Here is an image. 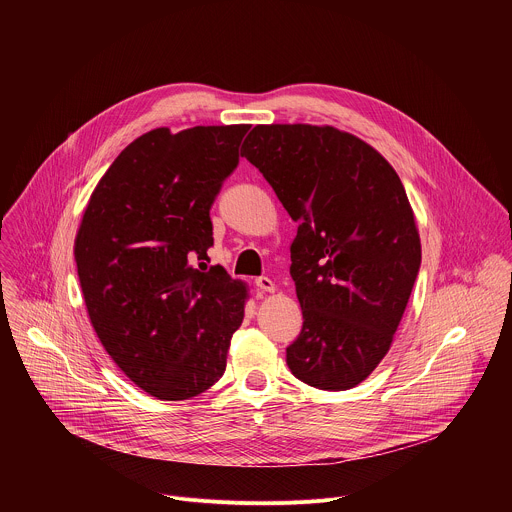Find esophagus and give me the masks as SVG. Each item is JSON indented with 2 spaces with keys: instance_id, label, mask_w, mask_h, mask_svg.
I'll return each instance as SVG.
<instances>
[{
  "instance_id": "1",
  "label": "esophagus",
  "mask_w": 512,
  "mask_h": 512,
  "mask_svg": "<svg viewBox=\"0 0 512 512\" xmlns=\"http://www.w3.org/2000/svg\"><path fill=\"white\" fill-rule=\"evenodd\" d=\"M255 287L259 291H263V294H273V291H275V283L269 277H257L255 279Z\"/></svg>"
}]
</instances>
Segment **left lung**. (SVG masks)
<instances>
[{"label":"left lung","instance_id":"obj_1","mask_svg":"<svg viewBox=\"0 0 512 512\" xmlns=\"http://www.w3.org/2000/svg\"><path fill=\"white\" fill-rule=\"evenodd\" d=\"M241 156L298 223L289 273L304 326L287 367L310 387L352 389L389 352L419 273L405 188L375 148L330 125H255Z\"/></svg>","mask_w":512,"mask_h":512}]
</instances>
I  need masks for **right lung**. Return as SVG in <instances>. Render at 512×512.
Returning a JSON list of instances; mask_svg holds the SVG:
<instances>
[{
  "label": "right lung",
  "instance_id": "obj_1",
  "mask_svg": "<svg viewBox=\"0 0 512 512\" xmlns=\"http://www.w3.org/2000/svg\"><path fill=\"white\" fill-rule=\"evenodd\" d=\"M249 127L143 133L99 180L75 239L101 344L137 387L162 401L196 397L223 377L245 316V283L192 261L208 259L210 206L239 164Z\"/></svg>",
  "mask_w": 512,
  "mask_h": 512
}]
</instances>
